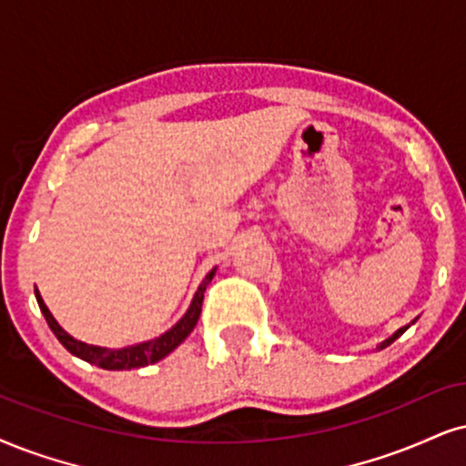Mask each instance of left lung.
Returning <instances> with one entry per match:
<instances>
[{
  "mask_svg": "<svg viewBox=\"0 0 466 466\" xmlns=\"http://www.w3.org/2000/svg\"><path fill=\"white\" fill-rule=\"evenodd\" d=\"M410 324H415V321H410ZM410 324H409V326H404V329H400V330H398V332H395V335H391V337H389V339H387V341H382V343H380V346H378V350H382V348H387V346H391V343H393V341H395V339H398V337H400V335H404V332H406V330H409V329H410Z\"/></svg>",
  "mask_w": 466,
  "mask_h": 466,
  "instance_id": "1",
  "label": "left lung"
}]
</instances>
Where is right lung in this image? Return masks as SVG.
<instances>
[{
	"label": "right lung",
	"instance_id": "obj_1",
	"mask_svg": "<svg viewBox=\"0 0 466 466\" xmlns=\"http://www.w3.org/2000/svg\"><path fill=\"white\" fill-rule=\"evenodd\" d=\"M214 274H216V268L203 279V283L198 285L197 294H194L192 304H189L186 315H183V318L177 321L170 330H166L164 335L151 339V341L136 343V346H127V348H120V350L88 346V343L73 339L65 329H62L60 324H57L56 318L47 309V304H45L43 298H40L36 287H34V294H36L38 307H40V311H43L45 319H47L49 329L54 330L57 341H60L62 346L68 350V352H71L73 356H77V359L86 360V363L101 367V370L123 371V370H137V367H147V365L157 363V360H162L164 356H168L172 350L186 341V337L194 330V326H197V321L200 318V307H203L205 289H207V285L211 283V279H214Z\"/></svg>",
	"mask_w": 466,
	"mask_h": 466
}]
</instances>
